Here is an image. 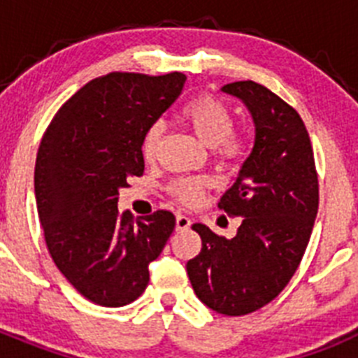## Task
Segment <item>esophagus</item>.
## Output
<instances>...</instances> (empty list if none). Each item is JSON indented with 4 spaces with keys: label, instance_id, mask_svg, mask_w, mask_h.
Listing matches in <instances>:
<instances>
[{
    "label": "esophagus",
    "instance_id": "obj_1",
    "mask_svg": "<svg viewBox=\"0 0 358 358\" xmlns=\"http://www.w3.org/2000/svg\"><path fill=\"white\" fill-rule=\"evenodd\" d=\"M192 226V220H189L186 215H177L176 217V229L177 231H186Z\"/></svg>",
    "mask_w": 358,
    "mask_h": 358
}]
</instances>
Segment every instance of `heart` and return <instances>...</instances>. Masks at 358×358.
Returning <instances> with one entry per match:
<instances>
[{"instance_id":"obj_1","label":"heart","mask_w":358,"mask_h":358,"mask_svg":"<svg viewBox=\"0 0 358 358\" xmlns=\"http://www.w3.org/2000/svg\"><path fill=\"white\" fill-rule=\"evenodd\" d=\"M179 118L185 122L202 143L213 147L215 156L222 161H235L245 150V140L233 129V113L220 100L210 94H199L192 98L179 110ZM164 123L156 120L148 125L141 140V154L145 161H154L159 154L163 140ZM208 188L204 177H181L170 185V194L185 204L201 201Z\"/></svg>"}]
</instances>
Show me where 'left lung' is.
I'll return each mask as SVG.
<instances>
[{
	"label": "left lung",
	"mask_w": 358,
	"mask_h": 358,
	"mask_svg": "<svg viewBox=\"0 0 358 358\" xmlns=\"http://www.w3.org/2000/svg\"><path fill=\"white\" fill-rule=\"evenodd\" d=\"M255 122V145L218 208L242 217L231 240L194 224L202 249L186 264L195 294L218 314L245 315L285 289L308 245L319 208L314 150L297 110L265 85L231 82Z\"/></svg>",
	"instance_id": "8db88e82"
}]
</instances>
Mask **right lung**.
I'll use <instances>...</instances> for the list:
<instances>
[{
	"label": "right lung",
	"instance_id": "right-lung-1",
	"mask_svg": "<svg viewBox=\"0 0 358 358\" xmlns=\"http://www.w3.org/2000/svg\"><path fill=\"white\" fill-rule=\"evenodd\" d=\"M186 77L109 73L57 110L36 159V201L57 268L100 306H123L145 292L148 264L161 255L176 217L118 211V192L143 176L141 140L181 94Z\"/></svg>",
	"mask_w": 358,
	"mask_h": 358
}]
</instances>
